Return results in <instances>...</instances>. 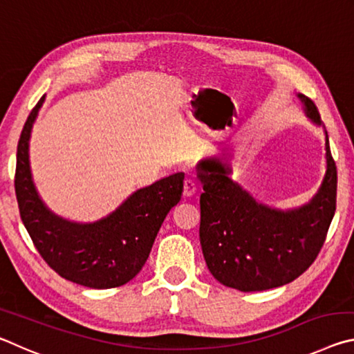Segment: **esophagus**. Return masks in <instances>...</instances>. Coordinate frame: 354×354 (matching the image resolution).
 Segmentation results:
<instances>
[{"instance_id":"esophagus-1","label":"esophagus","mask_w":354,"mask_h":354,"mask_svg":"<svg viewBox=\"0 0 354 354\" xmlns=\"http://www.w3.org/2000/svg\"><path fill=\"white\" fill-rule=\"evenodd\" d=\"M196 192V183L194 178H185L184 181V190H183V195L184 196H192Z\"/></svg>"}]
</instances>
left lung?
I'll return each mask as SVG.
<instances>
[{"label":"left lung","mask_w":354,"mask_h":354,"mask_svg":"<svg viewBox=\"0 0 354 354\" xmlns=\"http://www.w3.org/2000/svg\"><path fill=\"white\" fill-rule=\"evenodd\" d=\"M306 115L322 127L313 100L298 93ZM326 134V133H325ZM322 185L306 205L281 211L257 203L230 178L220 158L196 165L203 184L200 196V243L212 277L241 292H259L297 279L315 261L335 212L337 169L329 149Z\"/></svg>","instance_id":"8db88e82"}]
</instances>
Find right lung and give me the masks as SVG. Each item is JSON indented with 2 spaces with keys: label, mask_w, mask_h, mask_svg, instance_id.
Returning <instances> with one entry per match:
<instances>
[{
  "label": "right lung",
  "mask_w": 354,
  "mask_h": 354,
  "mask_svg": "<svg viewBox=\"0 0 354 354\" xmlns=\"http://www.w3.org/2000/svg\"><path fill=\"white\" fill-rule=\"evenodd\" d=\"M45 95L29 113L17 147L15 194L20 217L44 261L62 278L91 289L129 283L142 270L170 209L183 195L184 173L136 190L93 223L65 220L45 206L29 167V139Z\"/></svg>",
  "instance_id": "obj_1"
}]
</instances>
